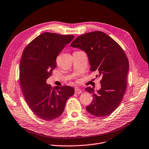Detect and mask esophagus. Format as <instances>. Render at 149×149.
<instances>
[{
    "label": "esophagus",
    "instance_id": "34e87169",
    "mask_svg": "<svg viewBox=\"0 0 149 149\" xmlns=\"http://www.w3.org/2000/svg\"><path fill=\"white\" fill-rule=\"evenodd\" d=\"M75 92L76 93H81L82 92V90L78 88H75Z\"/></svg>",
    "mask_w": 149,
    "mask_h": 149
}]
</instances>
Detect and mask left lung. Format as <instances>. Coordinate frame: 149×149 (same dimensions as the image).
<instances>
[{"mask_svg": "<svg viewBox=\"0 0 149 149\" xmlns=\"http://www.w3.org/2000/svg\"><path fill=\"white\" fill-rule=\"evenodd\" d=\"M71 46L84 51L88 57L90 70L101 77V88H86L92 94V102L86 107L92 115H111L121 103L127 86L129 61L121 47L106 33L95 31L77 37ZM97 77V75H96Z\"/></svg>", "mask_w": 149, "mask_h": 149, "instance_id": "left-lung-1", "label": "left lung"}]
</instances>
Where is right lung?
<instances>
[{"label": "right lung", "mask_w": 149, "mask_h": 149, "mask_svg": "<svg viewBox=\"0 0 149 149\" xmlns=\"http://www.w3.org/2000/svg\"><path fill=\"white\" fill-rule=\"evenodd\" d=\"M74 38L45 32L31 41L23 53L20 82L25 101L33 112L44 120H53L62 115L66 101L74 94V88L52 86L46 80L56 68V58Z\"/></svg>", "instance_id": "obj_1"}]
</instances>
